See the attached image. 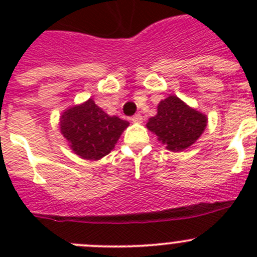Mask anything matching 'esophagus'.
<instances>
[{
  "mask_svg": "<svg viewBox=\"0 0 257 257\" xmlns=\"http://www.w3.org/2000/svg\"><path fill=\"white\" fill-rule=\"evenodd\" d=\"M131 121H133L134 123H142L143 115L142 114H135L133 118H131Z\"/></svg>",
  "mask_w": 257,
  "mask_h": 257,
  "instance_id": "34e87169",
  "label": "esophagus"
}]
</instances>
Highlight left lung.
Returning a JSON list of instances; mask_svg holds the SVG:
<instances>
[{
    "mask_svg": "<svg viewBox=\"0 0 257 257\" xmlns=\"http://www.w3.org/2000/svg\"><path fill=\"white\" fill-rule=\"evenodd\" d=\"M207 126V115L184 103L175 95L160 101L157 114L148 119L147 127L156 134L158 142L171 152H183L201 138Z\"/></svg>",
    "mask_w": 257,
    "mask_h": 257,
    "instance_id": "obj_1",
    "label": "left lung"
}]
</instances>
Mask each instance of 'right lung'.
Listing matches in <instances>:
<instances>
[{
    "label": "right lung",
    "mask_w": 257,
    "mask_h": 257,
    "mask_svg": "<svg viewBox=\"0 0 257 257\" xmlns=\"http://www.w3.org/2000/svg\"><path fill=\"white\" fill-rule=\"evenodd\" d=\"M128 124L115 115L110 117L92 99L65 109L59 122L69 148L90 161L100 160L110 153Z\"/></svg>",
    "instance_id": "1"
}]
</instances>
